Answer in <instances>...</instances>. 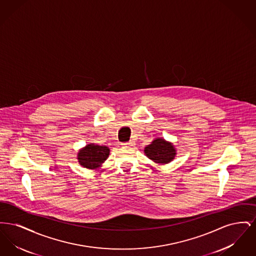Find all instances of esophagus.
Returning a JSON list of instances; mask_svg holds the SVG:
<instances>
[{
    "label": "esophagus",
    "mask_w": 256,
    "mask_h": 256,
    "mask_svg": "<svg viewBox=\"0 0 256 256\" xmlns=\"http://www.w3.org/2000/svg\"><path fill=\"white\" fill-rule=\"evenodd\" d=\"M122 145L124 146H132L135 145V143L132 141H130V142H126V143H122Z\"/></svg>",
    "instance_id": "obj_1"
}]
</instances>
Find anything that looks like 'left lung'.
I'll use <instances>...</instances> for the list:
<instances>
[{
	"instance_id": "8db88e82",
	"label": "left lung",
	"mask_w": 256,
	"mask_h": 256,
	"mask_svg": "<svg viewBox=\"0 0 256 256\" xmlns=\"http://www.w3.org/2000/svg\"><path fill=\"white\" fill-rule=\"evenodd\" d=\"M146 156L158 164H167L174 158L176 150L174 145L163 138L154 139L145 148Z\"/></svg>"
}]
</instances>
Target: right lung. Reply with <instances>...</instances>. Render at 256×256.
Segmentation results:
<instances>
[{
  "label": "right lung",
  "instance_id": "right-lung-1",
  "mask_svg": "<svg viewBox=\"0 0 256 256\" xmlns=\"http://www.w3.org/2000/svg\"><path fill=\"white\" fill-rule=\"evenodd\" d=\"M110 152L106 146L88 144L78 152V160L82 167L96 170L108 159Z\"/></svg>",
  "mask_w": 256,
  "mask_h": 256
}]
</instances>
